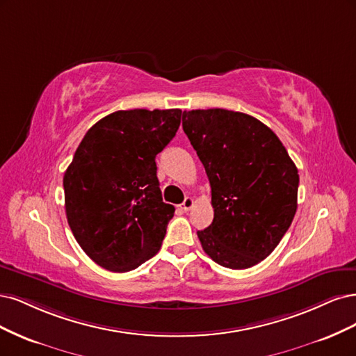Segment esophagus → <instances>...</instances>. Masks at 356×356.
Returning a JSON list of instances; mask_svg holds the SVG:
<instances>
[{"label":"esophagus","mask_w":356,"mask_h":356,"mask_svg":"<svg viewBox=\"0 0 356 356\" xmlns=\"http://www.w3.org/2000/svg\"><path fill=\"white\" fill-rule=\"evenodd\" d=\"M193 204H195L193 198H192V197H186L185 201H183V202L180 204V209H181L183 211H189V210L193 207Z\"/></svg>","instance_id":"34e87169"}]
</instances>
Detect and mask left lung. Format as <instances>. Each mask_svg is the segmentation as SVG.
Instances as JSON below:
<instances>
[{"label": "left lung", "instance_id": "8db88e82", "mask_svg": "<svg viewBox=\"0 0 356 356\" xmlns=\"http://www.w3.org/2000/svg\"><path fill=\"white\" fill-rule=\"evenodd\" d=\"M181 125L211 186L214 219L197 232L202 250L229 269L257 265L294 219L296 164L278 136L247 113L185 111Z\"/></svg>", "mask_w": 356, "mask_h": 356}]
</instances>
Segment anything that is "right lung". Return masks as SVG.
<instances>
[{
  "label": "right lung",
  "mask_w": 356,
  "mask_h": 356,
  "mask_svg": "<svg viewBox=\"0 0 356 356\" xmlns=\"http://www.w3.org/2000/svg\"><path fill=\"white\" fill-rule=\"evenodd\" d=\"M181 111H117L97 121L63 176L71 231L103 269L129 272L161 248L175 207L165 204L155 156L176 136Z\"/></svg>",
  "instance_id": "1"
}]
</instances>
